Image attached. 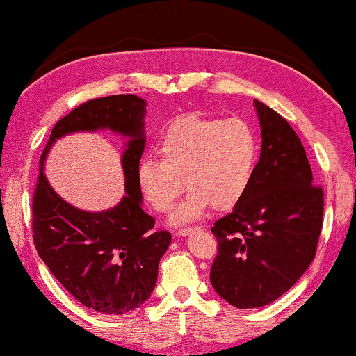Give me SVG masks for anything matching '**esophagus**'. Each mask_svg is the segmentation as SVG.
I'll return each mask as SVG.
<instances>
[{
	"instance_id": "obj_1",
	"label": "esophagus",
	"mask_w": 356,
	"mask_h": 356,
	"mask_svg": "<svg viewBox=\"0 0 356 356\" xmlns=\"http://www.w3.org/2000/svg\"><path fill=\"white\" fill-rule=\"evenodd\" d=\"M195 230H199V227H186V228H181V230H177V235L181 236H186V235H191Z\"/></svg>"
}]
</instances>
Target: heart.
Wrapping results in <instances>:
<instances>
[{"label": "heart", "mask_w": 356, "mask_h": 356, "mask_svg": "<svg viewBox=\"0 0 356 356\" xmlns=\"http://www.w3.org/2000/svg\"><path fill=\"white\" fill-rule=\"evenodd\" d=\"M157 149L161 159L139 161L138 187L152 209L165 213L187 184L191 191L172 217L174 223H186L211 204L228 210L245 197L256 172L259 141L248 121L192 111L165 126Z\"/></svg>", "instance_id": "obj_1"}]
</instances>
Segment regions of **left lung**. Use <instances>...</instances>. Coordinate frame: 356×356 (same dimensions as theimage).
Here are the masks:
<instances>
[{
    "instance_id": "8db88e82",
    "label": "left lung",
    "mask_w": 356,
    "mask_h": 356,
    "mask_svg": "<svg viewBox=\"0 0 356 356\" xmlns=\"http://www.w3.org/2000/svg\"><path fill=\"white\" fill-rule=\"evenodd\" d=\"M254 106L263 145L253 182L211 227L218 251L210 282L238 309L271 304L298 282L316 258L323 217V188L312 184L299 136L273 108Z\"/></svg>"
}]
</instances>
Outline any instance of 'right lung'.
<instances>
[{"mask_svg": "<svg viewBox=\"0 0 356 356\" xmlns=\"http://www.w3.org/2000/svg\"><path fill=\"white\" fill-rule=\"evenodd\" d=\"M146 102L136 95L93 98L58 120L40 157L33 195V238L46 266L58 282L88 309L123 316L149 299L159 261L170 233L154 228L141 209L136 168L146 146ZM108 127L129 136L124 155L127 193L106 212H83L60 200L48 186L42 164L51 143L64 134Z\"/></svg>", "mask_w": 356, "mask_h": 356, "instance_id": "right-lung-1", "label": "right lung"}]
</instances>
